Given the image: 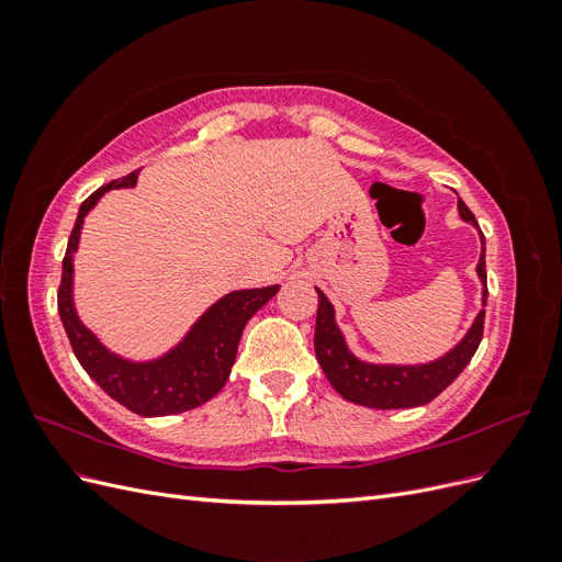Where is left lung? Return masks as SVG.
Returning <instances> with one entry per match:
<instances>
[{
	"instance_id": "left-lung-1",
	"label": "left lung",
	"mask_w": 562,
	"mask_h": 562,
	"mask_svg": "<svg viewBox=\"0 0 562 562\" xmlns=\"http://www.w3.org/2000/svg\"><path fill=\"white\" fill-rule=\"evenodd\" d=\"M457 209L464 223L479 227L473 213L467 209V203L462 199L457 201ZM475 271H479V279L483 283V307H485V300H487L485 239H483L481 260ZM316 293H318L316 333H314L316 359L337 394L356 405L378 407V411H394V407H415V405L434 401L440 391L450 386L457 380L459 372L469 366V361L473 359V353L483 339L485 310H481L479 316H475L469 333L459 339L448 353H443L440 359L431 363H419V366L366 363L361 359H356V356L349 351L345 335L335 323V307L328 302V297L323 295L318 288Z\"/></svg>"
}]
</instances>
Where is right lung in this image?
Returning a JSON list of instances; mask_svg holds the SVG:
<instances>
[{
	"mask_svg": "<svg viewBox=\"0 0 562 562\" xmlns=\"http://www.w3.org/2000/svg\"><path fill=\"white\" fill-rule=\"evenodd\" d=\"M135 180H138V171L122 180H112L79 206L75 229L63 258L58 314L67 337H70L77 361L108 396L135 415L164 417L192 411V407L211 401L225 386L246 323L279 293V285L234 291L220 297L199 316L190 333L159 359L128 361L124 356L110 351L77 316L72 300L75 252L83 217L89 215L98 199L110 190H119V187H133Z\"/></svg>",
	"mask_w": 562,
	"mask_h": 562,
	"instance_id": "add662e5",
	"label": "right lung"
}]
</instances>
